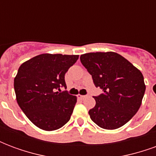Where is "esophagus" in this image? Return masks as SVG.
Instances as JSON below:
<instances>
[{
	"instance_id": "34e87169",
	"label": "esophagus",
	"mask_w": 156,
	"mask_h": 156,
	"mask_svg": "<svg viewBox=\"0 0 156 156\" xmlns=\"http://www.w3.org/2000/svg\"><path fill=\"white\" fill-rule=\"evenodd\" d=\"M78 97L79 98H80V99H84V98H86V97H87V95H80V94H78Z\"/></svg>"
}]
</instances>
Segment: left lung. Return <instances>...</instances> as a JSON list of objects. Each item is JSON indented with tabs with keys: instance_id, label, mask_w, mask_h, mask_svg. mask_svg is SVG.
<instances>
[{
	"instance_id": "8db88e82",
	"label": "left lung",
	"mask_w": 156,
	"mask_h": 156,
	"mask_svg": "<svg viewBox=\"0 0 156 156\" xmlns=\"http://www.w3.org/2000/svg\"><path fill=\"white\" fill-rule=\"evenodd\" d=\"M82 64L103 93L94 97L96 105L88 111L100 128L115 129L130 120L140 107L145 91L141 72L114 51L88 52L80 56Z\"/></svg>"
}]
</instances>
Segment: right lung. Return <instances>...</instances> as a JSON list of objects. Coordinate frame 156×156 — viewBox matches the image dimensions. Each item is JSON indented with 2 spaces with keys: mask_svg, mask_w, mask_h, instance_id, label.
<instances>
[{
  "mask_svg": "<svg viewBox=\"0 0 156 156\" xmlns=\"http://www.w3.org/2000/svg\"><path fill=\"white\" fill-rule=\"evenodd\" d=\"M78 55L43 53L23 62L14 78L17 104L32 124L41 129H58L70 119L77 97L67 92L64 76Z\"/></svg>",
  "mask_w": 156,
  "mask_h": 156,
  "instance_id": "obj_1",
  "label": "right lung"
}]
</instances>
